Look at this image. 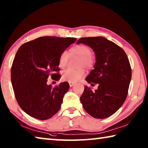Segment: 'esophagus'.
Here are the masks:
<instances>
[{"mask_svg": "<svg viewBox=\"0 0 148 148\" xmlns=\"http://www.w3.org/2000/svg\"><path fill=\"white\" fill-rule=\"evenodd\" d=\"M74 85V83H71V82H70L69 83V86L70 87H72Z\"/></svg>", "mask_w": 148, "mask_h": 148, "instance_id": "34e87169", "label": "esophagus"}]
</instances>
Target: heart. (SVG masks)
<instances>
[{"mask_svg": "<svg viewBox=\"0 0 148 148\" xmlns=\"http://www.w3.org/2000/svg\"><path fill=\"white\" fill-rule=\"evenodd\" d=\"M69 55L71 57L77 56L80 57L78 69L74 70L69 69L64 71L62 75V78L64 81L69 83H76L83 77L86 74V71L82 66H85L86 69H91L94 66L95 60L91 54V49L86 45L80 44L72 47L69 51ZM69 55L66 51H63L61 54L58 61L59 66L64 69L66 66L69 59Z\"/></svg>", "mask_w": 148, "mask_h": 148, "instance_id": "b5f03b06", "label": "heart"}]
</instances>
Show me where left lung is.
Returning a JSON list of instances; mask_svg holds the SVG:
<instances>
[{
  "mask_svg": "<svg viewBox=\"0 0 148 148\" xmlns=\"http://www.w3.org/2000/svg\"><path fill=\"white\" fill-rule=\"evenodd\" d=\"M79 43L89 46L95 52L94 69L86 80L99 86L94 91L85 86L80 101L92 117L106 118L120 108L128 94L132 76L128 57L121 47L104 37H84L77 40V44Z\"/></svg>",
  "mask_w": 148,
  "mask_h": 148,
  "instance_id": "8db88e82",
  "label": "left lung"
}]
</instances>
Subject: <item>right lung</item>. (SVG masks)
Masks as SVG:
<instances>
[{
    "label": "right lung",
    "instance_id": "obj_1",
    "mask_svg": "<svg viewBox=\"0 0 148 148\" xmlns=\"http://www.w3.org/2000/svg\"><path fill=\"white\" fill-rule=\"evenodd\" d=\"M75 38L42 36L23 44L17 50L11 68V81L20 108L30 116L46 120L59 109L69 84L53 87L47 78L59 80V58Z\"/></svg>",
    "mask_w": 148,
    "mask_h": 148
}]
</instances>
